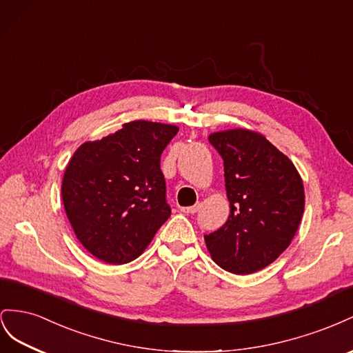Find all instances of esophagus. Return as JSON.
Listing matches in <instances>:
<instances>
[{"label":"esophagus","instance_id":"1","mask_svg":"<svg viewBox=\"0 0 353 353\" xmlns=\"http://www.w3.org/2000/svg\"><path fill=\"white\" fill-rule=\"evenodd\" d=\"M199 210V205H192V207H182L180 208V211L185 214H195L196 211Z\"/></svg>","mask_w":353,"mask_h":353}]
</instances>
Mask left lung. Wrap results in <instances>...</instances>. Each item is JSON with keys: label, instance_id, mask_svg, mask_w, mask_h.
Returning a JSON list of instances; mask_svg holds the SVG:
<instances>
[{"label": "left lung", "instance_id": "obj_1", "mask_svg": "<svg viewBox=\"0 0 353 353\" xmlns=\"http://www.w3.org/2000/svg\"><path fill=\"white\" fill-rule=\"evenodd\" d=\"M225 165L230 214L204 235L216 263L236 275L266 268L293 241L305 210L294 164L260 133L245 128L210 134Z\"/></svg>", "mask_w": 353, "mask_h": 353}]
</instances>
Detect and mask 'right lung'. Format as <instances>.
Listing matches in <instances>:
<instances>
[{"label":"right lung","instance_id":"right-lung-1","mask_svg":"<svg viewBox=\"0 0 353 353\" xmlns=\"http://www.w3.org/2000/svg\"><path fill=\"white\" fill-rule=\"evenodd\" d=\"M176 125L132 121L114 134L85 142L62 182L66 216L79 243L105 263L137 259L170 217L161 154Z\"/></svg>","mask_w":353,"mask_h":353}]
</instances>
